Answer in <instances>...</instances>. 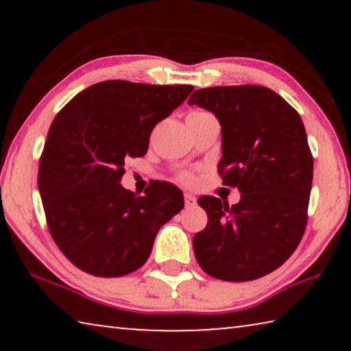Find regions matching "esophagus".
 <instances>
[{
  "label": "esophagus",
  "mask_w": 351,
  "mask_h": 351,
  "mask_svg": "<svg viewBox=\"0 0 351 351\" xmlns=\"http://www.w3.org/2000/svg\"><path fill=\"white\" fill-rule=\"evenodd\" d=\"M184 201H186L187 207H192L197 204V198H195V195L192 193H184Z\"/></svg>",
  "instance_id": "obj_1"
}]
</instances>
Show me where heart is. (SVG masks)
<instances>
[{
  "label": "heart",
  "mask_w": 351,
  "mask_h": 351,
  "mask_svg": "<svg viewBox=\"0 0 351 351\" xmlns=\"http://www.w3.org/2000/svg\"><path fill=\"white\" fill-rule=\"evenodd\" d=\"M192 114H203V112H201V111H195V112H192ZM180 180H181L182 182H186V184H192V182L195 181V178H193V175H190V173H182V175L180 176Z\"/></svg>",
  "instance_id": "heart-1"
}]
</instances>
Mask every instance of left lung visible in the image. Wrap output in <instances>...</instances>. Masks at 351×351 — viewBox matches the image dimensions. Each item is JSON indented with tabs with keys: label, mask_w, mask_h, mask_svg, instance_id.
Instances as JSON below:
<instances>
[{
	"label": "left lung",
	"mask_w": 351,
	"mask_h": 351,
	"mask_svg": "<svg viewBox=\"0 0 351 351\" xmlns=\"http://www.w3.org/2000/svg\"><path fill=\"white\" fill-rule=\"evenodd\" d=\"M189 105L218 119V173L241 193L234 206L198 198L207 226L193 237L195 257L219 280H255L282 266L305 232L313 154L304 122L287 100L258 85L197 90Z\"/></svg>",
	"instance_id": "8db88e82"
}]
</instances>
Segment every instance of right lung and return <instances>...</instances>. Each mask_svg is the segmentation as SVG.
I'll list each match as a JSON object with an SVG mask.
<instances>
[{"instance_id": "obj_1", "label": "right lung", "mask_w": 351, "mask_h": 351, "mask_svg": "<svg viewBox=\"0 0 351 351\" xmlns=\"http://www.w3.org/2000/svg\"><path fill=\"white\" fill-rule=\"evenodd\" d=\"M192 85L106 80L77 94L56 116L38 165L47 228L77 268L121 277L145 263L161 226L184 207L170 182L142 197L123 189L125 158L144 156L150 133Z\"/></svg>"}]
</instances>
